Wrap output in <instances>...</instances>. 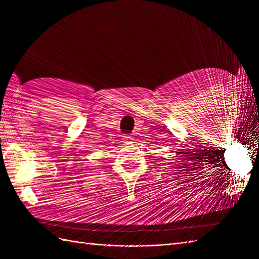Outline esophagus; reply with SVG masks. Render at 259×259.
<instances>
[{
	"instance_id": "34e87169",
	"label": "esophagus",
	"mask_w": 259,
	"mask_h": 259,
	"mask_svg": "<svg viewBox=\"0 0 259 259\" xmlns=\"http://www.w3.org/2000/svg\"><path fill=\"white\" fill-rule=\"evenodd\" d=\"M133 137H130V136H123V142L124 144H131V142H133Z\"/></svg>"
}]
</instances>
